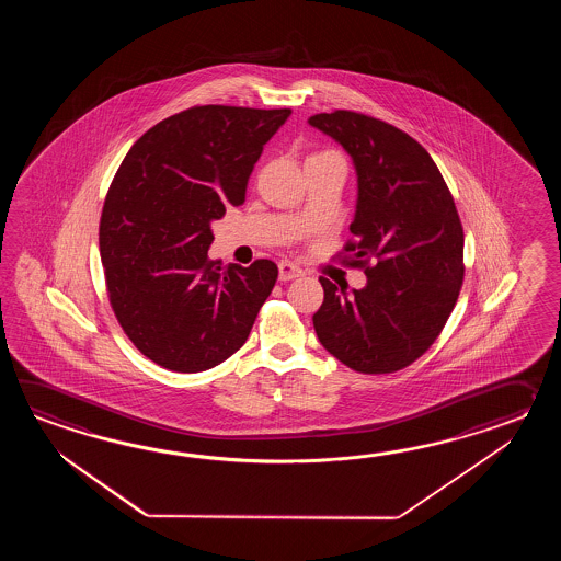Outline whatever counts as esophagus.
Here are the masks:
<instances>
[{"label":"esophagus","mask_w":561,"mask_h":561,"mask_svg":"<svg viewBox=\"0 0 561 561\" xmlns=\"http://www.w3.org/2000/svg\"><path fill=\"white\" fill-rule=\"evenodd\" d=\"M298 276H302V271L298 268L297 264L290 263V261L278 263V278L280 280H293V278H298Z\"/></svg>","instance_id":"esophagus-1"}]
</instances>
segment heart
<instances>
[{"mask_svg": "<svg viewBox=\"0 0 561 561\" xmlns=\"http://www.w3.org/2000/svg\"><path fill=\"white\" fill-rule=\"evenodd\" d=\"M327 154H333V152H321V154H317V156H327ZM317 156H312V158H317Z\"/></svg>", "mask_w": 561, "mask_h": 561, "instance_id": "1", "label": "heart"}]
</instances>
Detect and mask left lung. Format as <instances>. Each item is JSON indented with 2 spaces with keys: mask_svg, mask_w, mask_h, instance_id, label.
<instances>
[{
  "mask_svg": "<svg viewBox=\"0 0 561 561\" xmlns=\"http://www.w3.org/2000/svg\"><path fill=\"white\" fill-rule=\"evenodd\" d=\"M309 124L345 148L357 172L355 242L345 251L367 285L321 278L312 314L321 345L358 373H393L417 360L445 327L463 285V228L430 152L405 131L357 112Z\"/></svg>",
  "mask_w": 561,
  "mask_h": 561,
  "instance_id": "1",
  "label": "left lung"
}]
</instances>
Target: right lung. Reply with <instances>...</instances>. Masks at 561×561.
Here are the masks:
<instances>
[{
  "label": "right lung",
  "instance_id": "obj_1",
  "mask_svg": "<svg viewBox=\"0 0 561 561\" xmlns=\"http://www.w3.org/2000/svg\"><path fill=\"white\" fill-rule=\"evenodd\" d=\"M290 110L196 106L134 144L107 191L100 254L124 333L164 369L198 373L234 355L278 276L208 259L213 222L240 206L264 144Z\"/></svg>",
  "mask_w": 561,
  "mask_h": 561
}]
</instances>
